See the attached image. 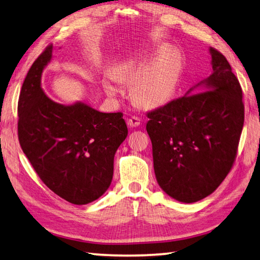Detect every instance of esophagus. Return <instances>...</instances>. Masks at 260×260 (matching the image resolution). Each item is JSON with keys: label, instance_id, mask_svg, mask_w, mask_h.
<instances>
[{"label": "esophagus", "instance_id": "1", "mask_svg": "<svg viewBox=\"0 0 260 260\" xmlns=\"http://www.w3.org/2000/svg\"><path fill=\"white\" fill-rule=\"evenodd\" d=\"M127 125H128L129 127H138L141 125V119L136 116L131 117L127 119Z\"/></svg>", "mask_w": 260, "mask_h": 260}]
</instances>
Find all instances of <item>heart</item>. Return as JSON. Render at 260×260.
Returning <instances> with one entry per match:
<instances>
[{"label": "heart", "instance_id": "heart-1", "mask_svg": "<svg viewBox=\"0 0 260 260\" xmlns=\"http://www.w3.org/2000/svg\"><path fill=\"white\" fill-rule=\"evenodd\" d=\"M182 74L181 56L168 46L133 54L108 75L103 87L110 96L120 93V81H132L131 94L145 107L167 103L175 94Z\"/></svg>", "mask_w": 260, "mask_h": 260}]
</instances>
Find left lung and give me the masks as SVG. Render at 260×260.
Segmentation results:
<instances>
[{
  "label": "left lung",
  "mask_w": 260,
  "mask_h": 260,
  "mask_svg": "<svg viewBox=\"0 0 260 260\" xmlns=\"http://www.w3.org/2000/svg\"><path fill=\"white\" fill-rule=\"evenodd\" d=\"M212 74L146 112L154 174L169 197L191 204L211 194L233 167L244 122L242 88L225 56L210 48ZM207 91H205L204 89Z\"/></svg>",
  "instance_id": "1"
}]
</instances>
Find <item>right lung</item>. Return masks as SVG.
<instances>
[{"label": "right lung", "instance_id": "right-lung-1", "mask_svg": "<svg viewBox=\"0 0 260 260\" xmlns=\"http://www.w3.org/2000/svg\"><path fill=\"white\" fill-rule=\"evenodd\" d=\"M52 44L23 81L18 101V139L51 191L74 205L96 200L110 186L114 158L128 131L122 112L105 114L84 103L62 106L45 95L41 75Z\"/></svg>", "mask_w": 260, "mask_h": 260}]
</instances>
